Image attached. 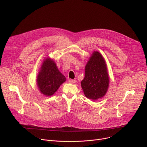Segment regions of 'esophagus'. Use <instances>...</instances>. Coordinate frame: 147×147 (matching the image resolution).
Wrapping results in <instances>:
<instances>
[{"label": "esophagus", "mask_w": 147, "mask_h": 147, "mask_svg": "<svg viewBox=\"0 0 147 147\" xmlns=\"http://www.w3.org/2000/svg\"><path fill=\"white\" fill-rule=\"evenodd\" d=\"M76 81V80H73V79H69V82H70V83H72V84L75 83Z\"/></svg>", "instance_id": "1"}]
</instances>
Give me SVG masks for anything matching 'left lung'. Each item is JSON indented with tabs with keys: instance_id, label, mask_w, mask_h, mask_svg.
<instances>
[{
	"instance_id": "left-lung-1",
	"label": "left lung",
	"mask_w": 147,
	"mask_h": 147,
	"mask_svg": "<svg viewBox=\"0 0 147 147\" xmlns=\"http://www.w3.org/2000/svg\"><path fill=\"white\" fill-rule=\"evenodd\" d=\"M109 86V77L105 60L98 52L94 51L85 67V77L81 86L85 96L96 100L106 95Z\"/></svg>"
}]
</instances>
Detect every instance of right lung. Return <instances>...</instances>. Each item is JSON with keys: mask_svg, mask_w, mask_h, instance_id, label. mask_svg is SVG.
Masks as SVG:
<instances>
[{"mask_svg": "<svg viewBox=\"0 0 147 147\" xmlns=\"http://www.w3.org/2000/svg\"><path fill=\"white\" fill-rule=\"evenodd\" d=\"M66 81V77L59 70L54 60L47 57L42 63L36 78L39 92L45 96H52Z\"/></svg>", "mask_w": 147, "mask_h": 147, "instance_id": "1", "label": "right lung"}]
</instances>
